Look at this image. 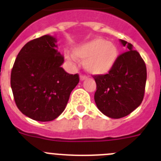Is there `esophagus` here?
I'll return each mask as SVG.
<instances>
[{"instance_id":"1","label":"esophagus","mask_w":161,"mask_h":161,"mask_svg":"<svg viewBox=\"0 0 161 161\" xmlns=\"http://www.w3.org/2000/svg\"><path fill=\"white\" fill-rule=\"evenodd\" d=\"M80 80H84L87 79V76H85V75H82V74H80Z\"/></svg>"}]
</instances>
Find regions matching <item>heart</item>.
<instances>
[{
	"label": "heart",
	"mask_w": 161,
	"mask_h": 161,
	"mask_svg": "<svg viewBox=\"0 0 161 161\" xmlns=\"http://www.w3.org/2000/svg\"><path fill=\"white\" fill-rule=\"evenodd\" d=\"M73 54L67 53L66 59L75 61L77 58L83 60L87 72L99 75L111 69L118 58V49L113 42L97 38L74 48Z\"/></svg>",
	"instance_id": "1"
}]
</instances>
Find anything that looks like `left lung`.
Segmentation results:
<instances>
[{"mask_svg":"<svg viewBox=\"0 0 161 161\" xmlns=\"http://www.w3.org/2000/svg\"><path fill=\"white\" fill-rule=\"evenodd\" d=\"M129 51L119 55L107 74L94 75L96 105L102 114L120 119L130 114L141 104L147 80V68L132 44L120 39Z\"/></svg>","mask_w":161,"mask_h":161,"instance_id":"obj_1","label":"left lung"}]
</instances>
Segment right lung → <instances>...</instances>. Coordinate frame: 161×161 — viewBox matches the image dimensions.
Returning <instances> with one entry per match:
<instances>
[{
	"instance_id": "right-lung-1",
	"label": "right lung",
	"mask_w": 161,
	"mask_h": 161,
	"mask_svg": "<svg viewBox=\"0 0 161 161\" xmlns=\"http://www.w3.org/2000/svg\"><path fill=\"white\" fill-rule=\"evenodd\" d=\"M56 39L43 35L21 49L13 66L11 89L19 110L36 121L49 122L63 113L77 73L69 74L61 65L64 57L55 49Z\"/></svg>"
}]
</instances>
